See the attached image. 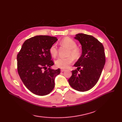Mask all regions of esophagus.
Here are the masks:
<instances>
[{"instance_id": "esophagus-1", "label": "esophagus", "mask_w": 122, "mask_h": 122, "mask_svg": "<svg viewBox=\"0 0 122 122\" xmlns=\"http://www.w3.org/2000/svg\"><path fill=\"white\" fill-rule=\"evenodd\" d=\"M61 72H64V71H66V70H65V69H61Z\"/></svg>"}]
</instances>
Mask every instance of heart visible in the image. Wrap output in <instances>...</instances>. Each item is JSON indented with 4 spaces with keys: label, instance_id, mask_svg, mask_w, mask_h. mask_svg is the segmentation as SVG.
<instances>
[{
    "label": "heart",
    "instance_id": "heart-1",
    "mask_svg": "<svg viewBox=\"0 0 122 122\" xmlns=\"http://www.w3.org/2000/svg\"><path fill=\"white\" fill-rule=\"evenodd\" d=\"M61 43L64 46L68 47L70 49L69 55H71L76 58H78L81 54V50L77 47V43L74 40L66 37L61 41ZM49 53L52 56L55 57L57 53V46L56 44H53L49 48ZM74 61L72 56H69L67 57H59L55 61V65L58 68H67L71 65Z\"/></svg>",
    "mask_w": 122,
    "mask_h": 122
}]
</instances>
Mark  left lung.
<instances>
[{"label": "left lung", "instance_id": "8db88e82", "mask_svg": "<svg viewBox=\"0 0 122 122\" xmlns=\"http://www.w3.org/2000/svg\"><path fill=\"white\" fill-rule=\"evenodd\" d=\"M75 39L82 46V54L74 65L77 70L72 71L68 81L74 89L86 92L96 84L101 76L105 64L104 48L101 42L91 35L78 34Z\"/></svg>", "mask_w": 122, "mask_h": 122}]
</instances>
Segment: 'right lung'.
Returning a JSON list of instances; mask_svg holds the SVG:
<instances>
[{
    "instance_id": "obj_1",
    "label": "right lung",
    "mask_w": 122,
    "mask_h": 122,
    "mask_svg": "<svg viewBox=\"0 0 122 122\" xmlns=\"http://www.w3.org/2000/svg\"><path fill=\"white\" fill-rule=\"evenodd\" d=\"M56 37L36 36L24 42L17 57V70L25 86L39 96L49 94L54 87L55 77L61 70L51 69L54 65L49 48Z\"/></svg>"
}]
</instances>
